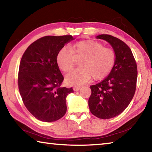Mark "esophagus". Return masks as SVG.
<instances>
[{
  "mask_svg": "<svg viewBox=\"0 0 152 152\" xmlns=\"http://www.w3.org/2000/svg\"><path fill=\"white\" fill-rule=\"evenodd\" d=\"M80 88H81V86H74V90L75 91H78Z\"/></svg>",
  "mask_w": 152,
  "mask_h": 152,
  "instance_id": "1",
  "label": "esophagus"
}]
</instances>
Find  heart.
<instances>
[{"label":"heart","mask_w":152,"mask_h":152,"mask_svg":"<svg viewBox=\"0 0 152 152\" xmlns=\"http://www.w3.org/2000/svg\"><path fill=\"white\" fill-rule=\"evenodd\" d=\"M80 61V68L71 72L66 80L71 85H81L93 77L95 80L104 78L111 71L115 62V53L111 48L103 47L94 40L81 41L70 48H63L57 56V62L64 72H69Z\"/></svg>","instance_id":"1"}]
</instances>
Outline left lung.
Here are the masks:
<instances>
[{"instance_id":"left-lung-1","label":"left lung","mask_w":152,"mask_h":152,"mask_svg":"<svg viewBox=\"0 0 152 152\" xmlns=\"http://www.w3.org/2000/svg\"><path fill=\"white\" fill-rule=\"evenodd\" d=\"M96 37L111 45L116 58L109 76L90 86L88 106L94 116L108 119L122 113L132 101L137 85V67L130 48L122 40L110 35Z\"/></svg>"}]
</instances>
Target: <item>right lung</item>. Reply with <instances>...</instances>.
<instances>
[{"label": "right lung", "mask_w": 152, "mask_h": 152, "mask_svg": "<svg viewBox=\"0 0 152 152\" xmlns=\"http://www.w3.org/2000/svg\"><path fill=\"white\" fill-rule=\"evenodd\" d=\"M72 35L45 36L32 43L22 56L18 86L23 102L36 119L53 122L66 114V96L72 88L61 86L64 76L57 56Z\"/></svg>", "instance_id": "right-lung-1"}]
</instances>
